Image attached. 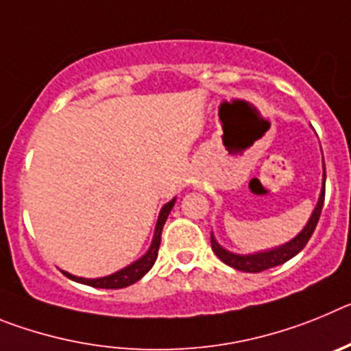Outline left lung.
I'll use <instances>...</instances> for the list:
<instances>
[{"label":"left lung","instance_id":"8db88e82","mask_svg":"<svg viewBox=\"0 0 351 351\" xmlns=\"http://www.w3.org/2000/svg\"><path fill=\"white\" fill-rule=\"evenodd\" d=\"M324 200H325V170H324V188H322V195L320 200L316 204V209L313 210L311 218H309L308 225L304 226V230L297 235L293 241H290L285 246L276 247V250L265 251V253H256V255H234L230 251L223 250L214 237L210 235V246H213V251L216 253L221 262H225L226 265H230V267L237 269V271L243 272H262L267 271V269L276 267V265H281V263L288 262L290 258L302 251L308 244V241L311 239L313 232H315L316 225H318V219H320L322 214V207H324Z\"/></svg>","mask_w":351,"mask_h":351}]
</instances>
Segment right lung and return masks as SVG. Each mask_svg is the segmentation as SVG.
Wrapping results in <instances>:
<instances>
[{
    "label": "right lung",
    "mask_w": 351,
    "mask_h": 351,
    "mask_svg": "<svg viewBox=\"0 0 351 351\" xmlns=\"http://www.w3.org/2000/svg\"><path fill=\"white\" fill-rule=\"evenodd\" d=\"M173 202L176 200H170L169 204L163 206L160 213V218H158L156 223V230H154V239H153V244L149 247V251L142 256L141 260H137L135 263L128 265V267L121 269L117 271L116 274H110V276H105V278H98V280H86V278H77V276H71L68 272L66 278L70 280L77 281V283H82V285H88V287H95V288H107V290H117V288H125L130 287V285L137 283L141 280L142 276L147 274V271L154 265L156 262V256H158V250H160V243H161V230H163V225H165L167 218H169V213L172 210Z\"/></svg>",
    "instance_id": "add662e5"
}]
</instances>
